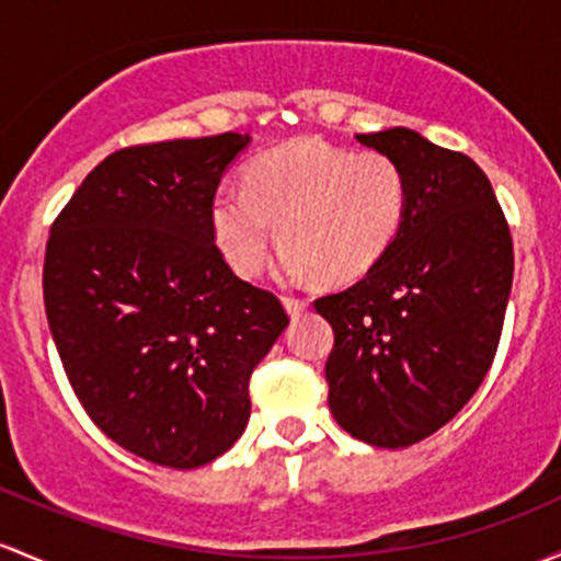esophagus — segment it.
<instances>
[{"mask_svg":"<svg viewBox=\"0 0 561 561\" xmlns=\"http://www.w3.org/2000/svg\"><path fill=\"white\" fill-rule=\"evenodd\" d=\"M285 309L290 317H300L306 309H309V300L304 298H295V295H285Z\"/></svg>","mask_w":561,"mask_h":561,"instance_id":"34e87169","label":"esophagus"}]
</instances>
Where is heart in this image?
<instances>
[{"instance_id":"1","label":"heart","mask_w":561,"mask_h":561,"mask_svg":"<svg viewBox=\"0 0 561 561\" xmlns=\"http://www.w3.org/2000/svg\"><path fill=\"white\" fill-rule=\"evenodd\" d=\"M410 207L408 172L383 151L322 140L276 146L244 172V188L213 196V237L239 276H257L274 248L282 274L354 282L389 255Z\"/></svg>"}]
</instances>
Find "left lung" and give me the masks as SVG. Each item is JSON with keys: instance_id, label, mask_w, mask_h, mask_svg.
Segmentation results:
<instances>
[{"instance_id": "left-lung-1", "label": "left lung", "mask_w": 561, "mask_h": 561, "mask_svg": "<svg viewBox=\"0 0 561 561\" xmlns=\"http://www.w3.org/2000/svg\"><path fill=\"white\" fill-rule=\"evenodd\" d=\"M408 172L410 207L389 255L313 309L335 332L324 378L337 426L410 447L450 423L495 359L514 244L488 175L417 133L356 135Z\"/></svg>"}]
</instances>
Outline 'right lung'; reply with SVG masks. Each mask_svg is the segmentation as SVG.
I'll use <instances>...</instances> for the list:
<instances>
[{
	"instance_id": "right-lung-1",
	"label": "right lung",
	"mask_w": 561,
	"mask_h": 561,
	"mask_svg": "<svg viewBox=\"0 0 561 561\" xmlns=\"http://www.w3.org/2000/svg\"><path fill=\"white\" fill-rule=\"evenodd\" d=\"M248 144L220 133L108 153L47 239L45 311L73 393L108 439L168 469L242 436L250 375L290 322L213 237V196Z\"/></svg>"
}]
</instances>
